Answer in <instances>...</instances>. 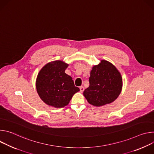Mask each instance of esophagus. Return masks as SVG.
Returning a JSON list of instances; mask_svg holds the SVG:
<instances>
[{"label":"esophagus","instance_id":"1","mask_svg":"<svg viewBox=\"0 0 154 154\" xmlns=\"http://www.w3.org/2000/svg\"><path fill=\"white\" fill-rule=\"evenodd\" d=\"M80 92L81 93H82L83 91H84V90H85V88H84V87L83 86H80Z\"/></svg>","mask_w":154,"mask_h":154}]
</instances>
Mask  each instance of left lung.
<instances>
[{"instance_id":"1","label":"left lung","mask_w":154,"mask_h":154,"mask_svg":"<svg viewBox=\"0 0 154 154\" xmlns=\"http://www.w3.org/2000/svg\"><path fill=\"white\" fill-rule=\"evenodd\" d=\"M90 86L83 96L92 105L101 106L114 102L122 88V78L115 65L106 60L93 66L89 79Z\"/></svg>"}]
</instances>
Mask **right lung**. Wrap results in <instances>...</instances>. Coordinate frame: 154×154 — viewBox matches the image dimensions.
<instances>
[{
	"instance_id": "1",
	"label": "right lung",
	"mask_w": 154,
	"mask_h": 154,
	"mask_svg": "<svg viewBox=\"0 0 154 154\" xmlns=\"http://www.w3.org/2000/svg\"><path fill=\"white\" fill-rule=\"evenodd\" d=\"M69 64L61 60L49 62L41 68L36 80V88L41 100L49 106L63 108L80 91L72 78L65 73Z\"/></svg>"
}]
</instances>
